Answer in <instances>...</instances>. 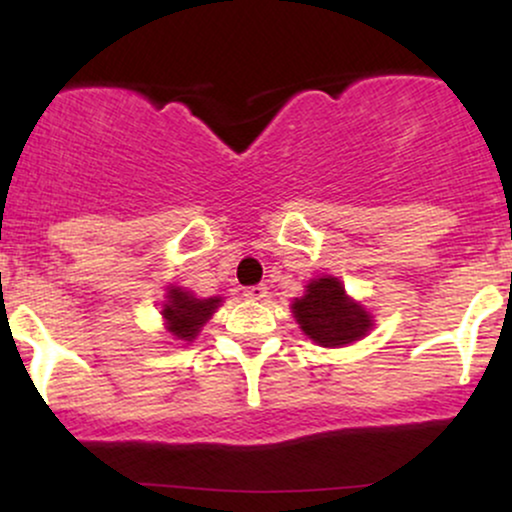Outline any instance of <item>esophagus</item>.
I'll use <instances>...</instances> for the list:
<instances>
[{"label":"esophagus","instance_id":"obj_1","mask_svg":"<svg viewBox=\"0 0 512 512\" xmlns=\"http://www.w3.org/2000/svg\"><path fill=\"white\" fill-rule=\"evenodd\" d=\"M267 286L264 284H257V286H248V289H245V293L243 296L248 298V301H262V298H267Z\"/></svg>","mask_w":512,"mask_h":512}]
</instances>
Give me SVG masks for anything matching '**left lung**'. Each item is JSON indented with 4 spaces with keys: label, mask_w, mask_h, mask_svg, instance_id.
<instances>
[{
    "label": "left lung",
    "mask_w": 512,
    "mask_h": 512,
    "mask_svg": "<svg viewBox=\"0 0 512 512\" xmlns=\"http://www.w3.org/2000/svg\"><path fill=\"white\" fill-rule=\"evenodd\" d=\"M291 310L305 337L320 346L354 344L373 327L366 308L351 301L342 281L334 276L310 281L303 296L291 303Z\"/></svg>",
    "instance_id": "8db88e82"
}]
</instances>
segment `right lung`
Here are the masks:
<instances>
[{"instance_id":"add662e5","label":"right lung","mask_w":512,"mask_h":512,"mask_svg":"<svg viewBox=\"0 0 512 512\" xmlns=\"http://www.w3.org/2000/svg\"><path fill=\"white\" fill-rule=\"evenodd\" d=\"M221 305V298H197L190 291H182L178 286H168L166 301H163L161 315L166 320V330L175 339L192 342L204 322L214 315V310Z\"/></svg>"}]
</instances>
